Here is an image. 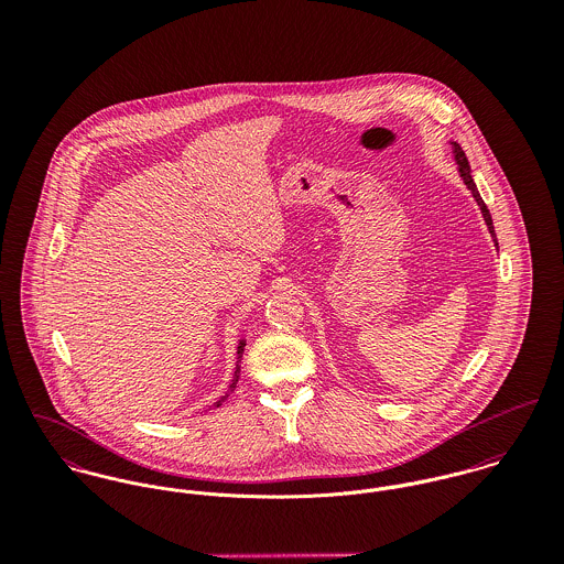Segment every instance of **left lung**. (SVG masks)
<instances>
[{
	"label": "left lung",
	"instance_id": "obj_1",
	"mask_svg": "<svg viewBox=\"0 0 564 564\" xmlns=\"http://www.w3.org/2000/svg\"><path fill=\"white\" fill-rule=\"evenodd\" d=\"M452 152H454V161L458 164V173H460L463 182L467 184V188L471 191L474 199L478 202V206H480V210H482L484 221H486V226H488V232H490L492 241L497 245V239H495V228H492V219H490V213H488V208H486V204H484V199L480 197V193H478V186H476V182H474V177H471V166H469V161H467V156H465L463 148H460L458 143H454V141H452Z\"/></svg>",
	"mask_w": 564,
	"mask_h": 564
}]
</instances>
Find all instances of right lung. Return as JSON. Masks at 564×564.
<instances>
[{"instance_id": "right-lung-1", "label": "right lung", "mask_w": 564, "mask_h": 564, "mask_svg": "<svg viewBox=\"0 0 564 564\" xmlns=\"http://www.w3.org/2000/svg\"><path fill=\"white\" fill-rule=\"evenodd\" d=\"M242 349H245V338L239 340V347H237V369H235V376H232V382H230V387H228V391H226V395H221L217 402H215V408H219L221 403L226 402L228 398H230V393L237 389V382H239V376H241V358H242Z\"/></svg>"}]
</instances>
